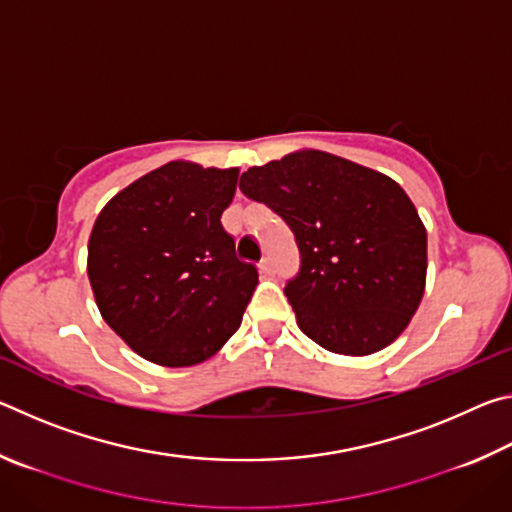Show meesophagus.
<instances>
[{"instance_id":"esophagus-1","label":"esophagus","mask_w":512,"mask_h":512,"mask_svg":"<svg viewBox=\"0 0 512 512\" xmlns=\"http://www.w3.org/2000/svg\"><path fill=\"white\" fill-rule=\"evenodd\" d=\"M259 271H262V275H273V262H271V257H264L262 262H259Z\"/></svg>"}]
</instances>
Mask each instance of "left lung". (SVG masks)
Segmentation results:
<instances>
[{
	"instance_id": "obj_1",
	"label": "left lung",
	"mask_w": 512,
	"mask_h": 512,
	"mask_svg": "<svg viewBox=\"0 0 512 512\" xmlns=\"http://www.w3.org/2000/svg\"><path fill=\"white\" fill-rule=\"evenodd\" d=\"M239 189L296 235L300 271L284 293L311 341L366 357L409 327L427 284V230L393 178L302 149L250 167Z\"/></svg>"
}]
</instances>
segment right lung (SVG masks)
Segmentation results:
<instances>
[{
    "instance_id": "add662e5",
    "label": "right lung",
    "mask_w": 512,
    "mask_h": 512,
    "mask_svg": "<svg viewBox=\"0 0 512 512\" xmlns=\"http://www.w3.org/2000/svg\"><path fill=\"white\" fill-rule=\"evenodd\" d=\"M239 169L173 160L121 189L94 221L88 277L106 323L142 359L185 368L237 332L257 287L221 214Z\"/></svg>"
}]
</instances>
